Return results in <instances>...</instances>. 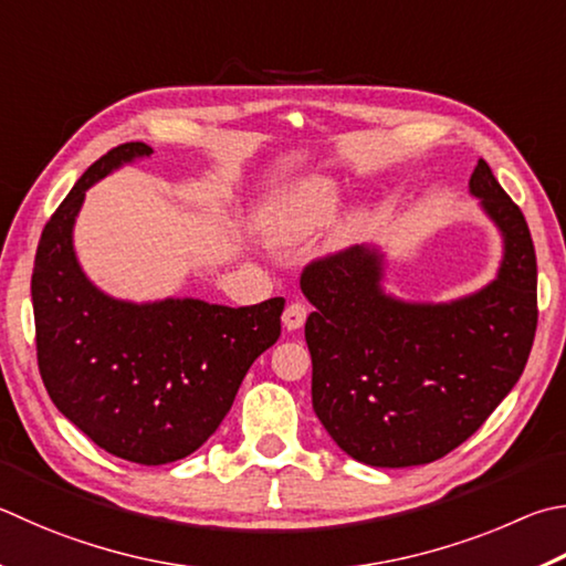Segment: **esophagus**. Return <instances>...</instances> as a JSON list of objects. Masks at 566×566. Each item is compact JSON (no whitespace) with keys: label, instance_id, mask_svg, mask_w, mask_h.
Wrapping results in <instances>:
<instances>
[{"label":"esophagus","instance_id":"obj_1","mask_svg":"<svg viewBox=\"0 0 566 566\" xmlns=\"http://www.w3.org/2000/svg\"><path fill=\"white\" fill-rule=\"evenodd\" d=\"M306 316H310V306L304 302H292L282 314V324L284 328H290V332H296V328L304 326Z\"/></svg>","mask_w":566,"mask_h":566}]
</instances>
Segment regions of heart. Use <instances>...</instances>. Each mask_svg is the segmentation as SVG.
<instances>
[{
	"instance_id": "b5f03b06",
	"label": "heart",
	"mask_w": 566,
	"mask_h": 566,
	"mask_svg": "<svg viewBox=\"0 0 566 566\" xmlns=\"http://www.w3.org/2000/svg\"><path fill=\"white\" fill-rule=\"evenodd\" d=\"M338 200H342V195H338L336 182L328 178L302 180L280 190L266 202L262 212V228L276 244L304 240L334 218V212L338 210ZM361 228L364 212H354L344 222L342 238H356Z\"/></svg>"
}]
</instances>
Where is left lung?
<instances>
[{"mask_svg": "<svg viewBox=\"0 0 566 566\" xmlns=\"http://www.w3.org/2000/svg\"><path fill=\"white\" fill-rule=\"evenodd\" d=\"M470 192L505 242L485 290L448 304L384 292V254L348 248L314 260L302 292L312 406L334 443L374 468L426 465L485 423L520 381L537 332V256L525 214L485 160Z\"/></svg>", "mask_w": 566, "mask_h": 566, "instance_id": "obj_1", "label": "left lung"}]
</instances>
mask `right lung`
Returning a JSON list of instances; mask_svg holds the SVG:
<instances>
[{"label": "right lung", "instance_id": "right-lung-1", "mask_svg": "<svg viewBox=\"0 0 566 566\" xmlns=\"http://www.w3.org/2000/svg\"><path fill=\"white\" fill-rule=\"evenodd\" d=\"M153 153L123 143L98 158L41 232L32 304L39 374L54 406L106 453L166 465L198 450L232 408L244 374L282 334L284 300L120 302L88 282L74 222L91 185Z\"/></svg>", "mask_w": 566, "mask_h": 566}]
</instances>
